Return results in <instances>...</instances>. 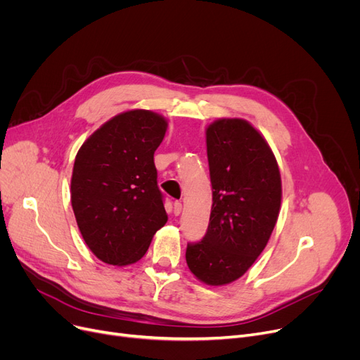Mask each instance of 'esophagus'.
<instances>
[{
    "mask_svg": "<svg viewBox=\"0 0 360 360\" xmlns=\"http://www.w3.org/2000/svg\"><path fill=\"white\" fill-rule=\"evenodd\" d=\"M181 212H182V202L181 201H175V204H174V214L179 216Z\"/></svg>",
    "mask_w": 360,
    "mask_h": 360,
    "instance_id": "1",
    "label": "esophagus"
}]
</instances>
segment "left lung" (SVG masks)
<instances>
[{"label": "left lung", "mask_w": 360, "mask_h": 360, "mask_svg": "<svg viewBox=\"0 0 360 360\" xmlns=\"http://www.w3.org/2000/svg\"><path fill=\"white\" fill-rule=\"evenodd\" d=\"M213 205L205 236L188 243L186 264L207 286L238 280L273 233L281 178L267 140L248 121L220 118L205 128Z\"/></svg>", "instance_id": "left-lung-1"}]
</instances>
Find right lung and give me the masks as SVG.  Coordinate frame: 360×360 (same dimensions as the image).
Here are the masks:
<instances>
[{
  "label": "right lung",
  "instance_id": "obj_1",
  "mask_svg": "<svg viewBox=\"0 0 360 360\" xmlns=\"http://www.w3.org/2000/svg\"><path fill=\"white\" fill-rule=\"evenodd\" d=\"M166 129L156 112L127 110L94 131L75 156L72 212L89 250L110 266L141 259L167 221L153 159Z\"/></svg>",
  "mask_w": 360,
  "mask_h": 360
}]
</instances>
